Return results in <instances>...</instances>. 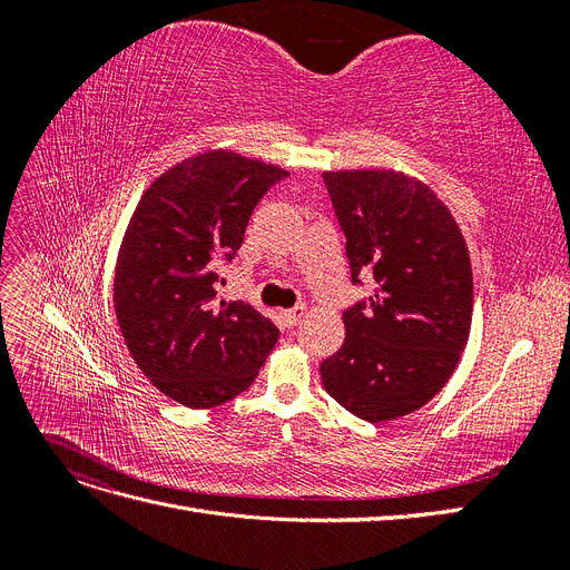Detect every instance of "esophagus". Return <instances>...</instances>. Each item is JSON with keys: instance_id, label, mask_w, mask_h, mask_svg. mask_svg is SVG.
Listing matches in <instances>:
<instances>
[{"instance_id": "obj_1", "label": "esophagus", "mask_w": 570, "mask_h": 570, "mask_svg": "<svg viewBox=\"0 0 570 570\" xmlns=\"http://www.w3.org/2000/svg\"><path fill=\"white\" fill-rule=\"evenodd\" d=\"M304 314H306V306H304V304H297V306H292V308H285L283 318H285L287 325H297V323L304 318Z\"/></svg>"}]
</instances>
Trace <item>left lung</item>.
Instances as JSON below:
<instances>
[{"label": "left lung", "mask_w": 570, "mask_h": 570, "mask_svg": "<svg viewBox=\"0 0 570 570\" xmlns=\"http://www.w3.org/2000/svg\"><path fill=\"white\" fill-rule=\"evenodd\" d=\"M352 283L373 295L342 314V347L321 364L325 392L354 416L383 423L421 409L450 381L469 342L473 273L450 209L396 170H327Z\"/></svg>", "instance_id": "1"}]
</instances>
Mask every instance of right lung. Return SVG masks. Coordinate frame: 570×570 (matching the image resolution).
<instances>
[{"instance_id": "add662e5", "label": "right lung", "mask_w": 570, "mask_h": 570, "mask_svg": "<svg viewBox=\"0 0 570 570\" xmlns=\"http://www.w3.org/2000/svg\"><path fill=\"white\" fill-rule=\"evenodd\" d=\"M289 174L212 149L168 168L137 202L118 249L114 308L135 364L189 409L245 392L281 331L245 302H216L218 256L243 247L254 206Z\"/></svg>"}]
</instances>
